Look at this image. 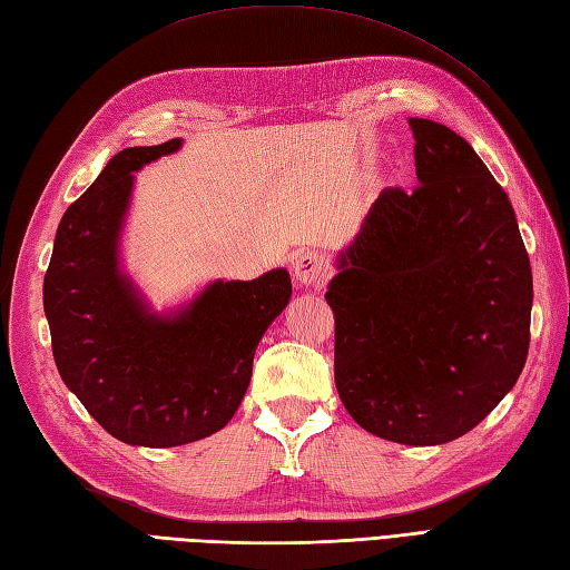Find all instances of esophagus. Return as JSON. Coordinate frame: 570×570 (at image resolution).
Segmentation results:
<instances>
[{"instance_id": "esophagus-1", "label": "esophagus", "mask_w": 570, "mask_h": 570, "mask_svg": "<svg viewBox=\"0 0 570 570\" xmlns=\"http://www.w3.org/2000/svg\"><path fill=\"white\" fill-rule=\"evenodd\" d=\"M330 274V264L323 253L317 249H308L301 253L294 262V276L301 286H321Z\"/></svg>"}]
</instances>
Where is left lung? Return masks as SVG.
<instances>
[{"label": "left lung", "mask_w": 570, "mask_h": 570, "mask_svg": "<svg viewBox=\"0 0 570 570\" xmlns=\"http://www.w3.org/2000/svg\"><path fill=\"white\" fill-rule=\"evenodd\" d=\"M417 187L383 189L337 255L335 386L381 440L432 446L466 434L518 383L532 267L508 194L471 145L410 118Z\"/></svg>", "instance_id": "obj_1"}]
</instances>
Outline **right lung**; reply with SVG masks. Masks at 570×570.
<instances>
[{
	"label": "right lung",
	"instance_id": "right-lung-1",
	"mask_svg": "<svg viewBox=\"0 0 570 570\" xmlns=\"http://www.w3.org/2000/svg\"><path fill=\"white\" fill-rule=\"evenodd\" d=\"M181 148L179 138L114 155L65 210L43 282L56 366L116 440L179 446L228 425L253 376L264 330L291 298V276L214 282L157 315L118 264L134 171Z\"/></svg>",
	"mask_w": 570,
	"mask_h": 570
}]
</instances>
